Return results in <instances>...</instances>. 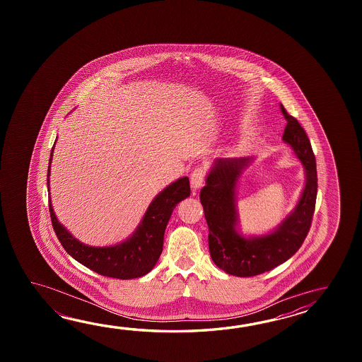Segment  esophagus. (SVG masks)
<instances>
[{
	"label": "esophagus",
	"mask_w": 362,
	"mask_h": 362,
	"mask_svg": "<svg viewBox=\"0 0 362 362\" xmlns=\"http://www.w3.org/2000/svg\"><path fill=\"white\" fill-rule=\"evenodd\" d=\"M204 178H206V170L202 167H198L192 170V176H190V184L194 190L200 189L204 184Z\"/></svg>",
	"instance_id": "34e87169"
}]
</instances>
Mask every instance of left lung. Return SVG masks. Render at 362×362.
I'll return each mask as SVG.
<instances>
[{
	"label": "left lung",
	"mask_w": 362,
	"mask_h": 362,
	"mask_svg": "<svg viewBox=\"0 0 362 362\" xmlns=\"http://www.w3.org/2000/svg\"><path fill=\"white\" fill-rule=\"evenodd\" d=\"M286 128L282 139L293 147L305 170L300 200L270 234L245 238L235 230V186L251 158L216 159L199 198L208 225V247L216 265L231 276L252 277L287 262L300 248L312 225L317 198V170L310 141L300 123L281 105Z\"/></svg>",
	"instance_id": "left-lung-1"
}]
</instances>
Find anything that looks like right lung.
<instances>
[{"label":"right lung","mask_w":362,"mask_h":362,"mask_svg":"<svg viewBox=\"0 0 362 362\" xmlns=\"http://www.w3.org/2000/svg\"><path fill=\"white\" fill-rule=\"evenodd\" d=\"M53 150L47 168L49 173ZM190 195L189 178H178L176 182L165 187L155 197L147 208L146 214L131 238L116 246L92 247L78 242L69 234L64 226L58 223L49 199V211L57 237L67 254L86 268L105 277L131 279L142 277L153 269L163 251V239L167 223L175 207L181 200Z\"/></svg>","instance_id":"1"}]
</instances>
